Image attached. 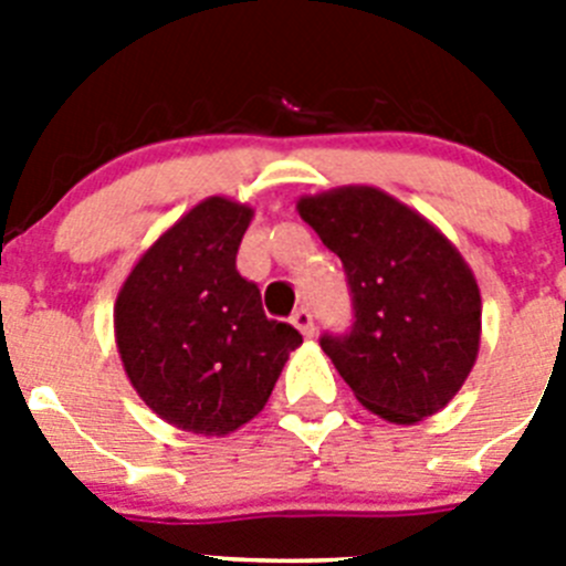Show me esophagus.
I'll return each instance as SVG.
<instances>
[{"mask_svg": "<svg viewBox=\"0 0 566 566\" xmlns=\"http://www.w3.org/2000/svg\"><path fill=\"white\" fill-rule=\"evenodd\" d=\"M292 323L297 326V332L303 334V337H314V317L308 308H297V312L292 314Z\"/></svg>", "mask_w": 566, "mask_h": 566, "instance_id": "esophagus-1", "label": "esophagus"}]
</instances>
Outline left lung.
<instances>
[{"mask_svg":"<svg viewBox=\"0 0 566 566\" xmlns=\"http://www.w3.org/2000/svg\"><path fill=\"white\" fill-rule=\"evenodd\" d=\"M297 212L348 274L352 332L319 345L354 397L394 424L442 411L482 339V294L459 249L377 187L303 195Z\"/></svg>","mask_w":566,"mask_h":566,"instance_id":"8db88e82","label":"left lung"}]
</instances>
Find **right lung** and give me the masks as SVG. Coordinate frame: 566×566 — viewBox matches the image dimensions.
<instances>
[{
	"mask_svg": "<svg viewBox=\"0 0 566 566\" xmlns=\"http://www.w3.org/2000/svg\"><path fill=\"white\" fill-rule=\"evenodd\" d=\"M252 207L212 195L138 258L115 297V345L164 422L227 437L258 417L303 337L269 319L234 269Z\"/></svg>",
	"mask_w": 566,
	"mask_h": 566,
	"instance_id": "add662e5",
	"label": "right lung"
}]
</instances>
